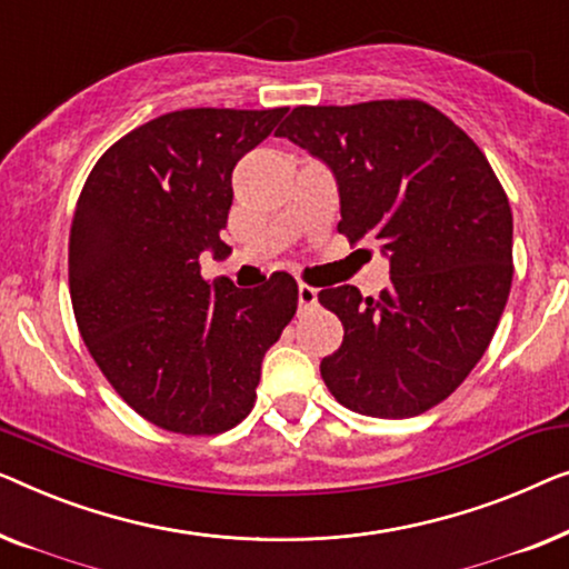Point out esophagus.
<instances>
[{
  "mask_svg": "<svg viewBox=\"0 0 569 569\" xmlns=\"http://www.w3.org/2000/svg\"><path fill=\"white\" fill-rule=\"evenodd\" d=\"M315 303H317V288L299 283V307L309 309V307H315Z\"/></svg>",
  "mask_w": 569,
  "mask_h": 569,
  "instance_id": "34e87169",
  "label": "esophagus"
}]
</instances>
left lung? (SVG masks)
Returning <instances> with one entry per match:
<instances>
[{
	"mask_svg": "<svg viewBox=\"0 0 569 569\" xmlns=\"http://www.w3.org/2000/svg\"><path fill=\"white\" fill-rule=\"evenodd\" d=\"M276 136L330 167L340 234L389 254V288L319 291L342 346L322 379L348 410L415 418L485 356L513 281V213L482 149L422 100L299 106Z\"/></svg>",
	"mask_w": 569,
	"mask_h": 569,
	"instance_id": "1",
	"label": "left lung"
}]
</instances>
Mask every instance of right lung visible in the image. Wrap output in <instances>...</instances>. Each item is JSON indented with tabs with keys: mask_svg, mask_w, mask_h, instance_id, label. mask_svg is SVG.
Listing matches in <instances>:
<instances>
[{
	"mask_svg": "<svg viewBox=\"0 0 569 569\" xmlns=\"http://www.w3.org/2000/svg\"><path fill=\"white\" fill-rule=\"evenodd\" d=\"M288 108H188L118 139L92 167L69 231V293L87 350L123 402L182 436L250 415L260 366L299 303L288 273L242 291L208 283L231 172Z\"/></svg>",
	"mask_w": 569,
	"mask_h": 569,
	"instance_id": "1",
	"label": "right lung"
}]
</instances>
